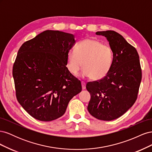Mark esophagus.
Instances as JSON below:
<instances>
[{"label": "esophagus", "instance_id": "1", "mask_svg": "<svg viewBox=\"0 0 152 152\" xmlns=\"http://www.w3.org/2000/svg\"><path fill=\"white\" fill-rule=\"evenodd\" d=\"M81 84H82V89H86V82H84V81H82Z\"/></svg>", "mask_w": 152, "mask_h": 152}]
</instances>
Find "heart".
<instances>
[{
    "label": "heart",
    "mask_w": 152,
    "mask_h": 152,
    "mask_svg": "<svg viewBox=\"0 0 152 152\" xmlns=\"http://www.w3.org/2000/svg\"><path fill=\"white\" fill-rule=\"evenodd\" d=\"M113 61L112 49L93 39L81 41L75 50H69L67 55V67L72 74L77 75L83 65L82 74L94 80L102 79L108 74Z\"/></svg>",
    "instance_id": "b5f03b06"
}]
</instances>
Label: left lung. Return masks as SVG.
<instances>
[{
    "instance_id": "8db88e82",
    "label": "left lung",
    "mask_w": 152,
    "mask_h": 152,
    "mask_svg": "<svg viewBox=\"0 0 152 152\" xmlns=\"http://www.w3.org/2000/svg\"><path fill=\"white\" fill-rule=\"evenodd\" d=\"M107 37L113 54L111 70L102 79L89 82L87 110L92 116L110 121L122 116L134 104L142 78L140 57L134 47L113 30L97 31Z\"/></svg>"
}]
</instances>
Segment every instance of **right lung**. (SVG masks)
Instances as JSON below:
<instances>
[{"label":"right lung","instance_id":"add662e5","mask_svg":"<svg viewBox=\"0 0 152 152\" xmlns=\"http://www.w3.org/2000/svg\"><path fill=\"white\" fill-rule=\"evenodd\" d=\"M74 35L45 30L24 42L12 68L18 102L31 117L48 122L61 117L82 91L81 82L66 66Z\"/></svg>","mask_w":152,"mask_h":152}]
</instances>
